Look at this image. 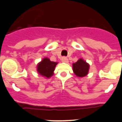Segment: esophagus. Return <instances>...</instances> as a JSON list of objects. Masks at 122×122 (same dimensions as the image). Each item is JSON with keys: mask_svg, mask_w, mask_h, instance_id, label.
<instances>
[{"mask_svg": "<svg viewBox=\"0 0 122 122\" xmlns=\"http://www.w3.org/2000/svg\"><path fill=\"white\" fill-rule=\"evenodd\" d=\"M62 62H65V63H68V60L67 59V57H63L62 58Z\"/></svg>", "mask_w": 122, "mask_h": 122, "instance_id": "1", "label": "esophagus"}]
</instances>
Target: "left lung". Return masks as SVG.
<instances>
[{"mask_svg":"<svg viewBox=\"0 0 122 122\" xmlns=\"http://www.w3.org/2000/svg\"><path fill=\"white\" fill-rule=\"evenodd\" d=\"M73 71L78 77H83L88 73L90 65L85 60L80 59L77 62L73 63Z\"/></svg>","mask_w":122,"mask_h":122,"instance_id":"1","label":"left lung"}]
</instances>
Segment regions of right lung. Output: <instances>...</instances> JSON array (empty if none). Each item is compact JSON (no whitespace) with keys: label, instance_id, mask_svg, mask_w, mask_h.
Here are the masks:
<instances>
[{"label":"right lung","instance_id":"add662e5","mask_svg":"<svg viewBox=\"0 0 122 122\" xmlns=\"http://www.w3.org/2000/svg\"><path fill=\"white\" fill-rule=\"evenodd\" d=\"M57 63V62L50 61L48 58H44L40 63H38L37 72L39 75L46 78H50L54 75V71Z\"/></svg>","mask_w":122,"mask_h":122}]
</instances>
